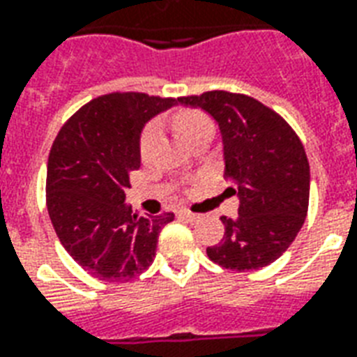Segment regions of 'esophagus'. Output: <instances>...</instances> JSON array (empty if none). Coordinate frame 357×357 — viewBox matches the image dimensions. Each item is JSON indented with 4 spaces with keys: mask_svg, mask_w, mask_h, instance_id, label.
<instances>
[{
    "mask_svg": "<svg viewBox=\"0 0 357 357\" xmlns=\"http://www.w3.org/2000/svg\"><path fill=\"white\" fill-rule=\"evenodd\" d=\"M178 216H181L182 220H186V222H192V224H194V222H197V220H199V214L188 213V211H181V213H178Z\"/></svg>",
    "mask_w": 357,
    "mask_h": 357,
    "instance_id": "1",
    "label": "esophagus"
}]
</instances>
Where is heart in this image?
<instances>
[{"label":"heart","instance_id":"obj_1","mask_svg":"<svg viewBox=\"0 0 357 357\" xmlns=\"http://www.w3.org/2000/svg\"><path fill=\"white\" fill-rule=\"evenodd\" d=\"M173 126L175 130L181 133L182 137L190 141V139L201 133V131L213 130V122L207 114H203L199 111H192V109H184V111H178L173 114ZM158 141H160V124L158 122H150L146 128H144L143 135H141V144H139V150H141V158L143 160H149L152 156V152L156 149Z\"/></svg>","mask_w":357,"mask_h":357}]
</instances>
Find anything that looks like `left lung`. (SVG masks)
<instances>
[{"label":"left lung","mask_w":357,"mask_h":357,"mask_svg":"<svg viewBox=\"0 0 357 357\" xmlns=\"http://www.w3.org/2000/svg\"><path fill=\"white\" fill-rule=\"evenodd\" d=\"M178 103L213 116L222 135L224 176L239 182V216L220 218L226 231L207 256L231 271L273 264L294 243L309 208V160L296 131L243 93L214 90Z\"/></svg>","instance_id":"1"}]
</instances>
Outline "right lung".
<instances>
[{
  "label": "right lung",
  "instance_id": "right-lung-1",
  "mask_svg": "<svg viewBox=\"0 0 357 357\" xmlns=\"http://www.w3.org/2000/svg\"><path fill=\"white\" fill-rule=\"evenodd\" d=\"M176 105L146 93H109L79 109L54 139L47 208L58 239L92 277L128 282L156 256L158 235L175 214L137 216L126 201L141 167L144 124Z\"/></svg>",
  "mask_w": 357,
  "mask_h": 357
}]
</instances>
